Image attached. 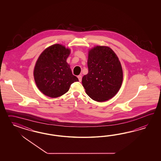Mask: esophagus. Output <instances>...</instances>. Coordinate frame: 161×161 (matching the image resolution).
<instances>
[{
    "label": "esophagus",
    "mask_w": 161,
    "mask_h": 161,
    "mask_svg": "<svg viewBox=\"0 0 161 161\" xmlns=\"http://www.w3.org/2000/svg\"><path fill=\"white\" fill-rule=\"evenodd\" d=\"M78 78L79 81H80V82H81V80H82V76H81V75H78Z\"/></svg>",
    "instance_id": "34e87169"
}]
</instances>
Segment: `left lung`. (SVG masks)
<instances>
[{"instance_id": "8db88e82", "label": "left lung", "mask_w": 161, "mask_h": 161, "mask_svg": "<svg viewBox=\"0 0 161 161\" xmlns=\"http://www.w3.org/2000/svg\"><path fill=\"white\" fill-rule=\"evenodd\" d=\"M88 73L82 78L88 96L103 102L113 97L123 82L122 65L117 55L107 46H95L88 50Z\"/></svg>"}]
</instances>
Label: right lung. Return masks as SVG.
I'll return each mask as SVG.
<instances>
[{
	"label": "right lung",
	"instance_id": "add662e5",
	"mask_svg": "<svg viewBox=\"0 0 161 161\" xmlns=\"http://www.w3.org/2000/svg\"><path fill=\"white\" fill-rule=\"evenodd\" d=\"M70 53V49L56 44L40 54L35 65L34 77L37 87L44 95L60 97L68 92L72 83L78 81L67 63Z\"/></svg>",
	"mask_w": 161,
	"mask_h": 161
}]
</instances>
